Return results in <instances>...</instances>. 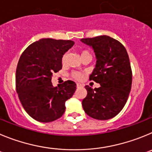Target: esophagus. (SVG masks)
I'll return each instance as SVG.
<instances>
[{
    "mask_svg": "<svg viewBox=\"0 0 152 152\" xmlns=\"http://www.w3.org/2000/svg\"><path fill=\"white\" fill-rule=\"evenodd\" d=\"M81 86H83V85L80 84V83H76V87H77V88H79V87H81Z\"/></svg>",
    "mask_w": 152,
    "mask_h": 152,
    "instance_id": "1",
    "label": "esophagus"
}]
</instances>
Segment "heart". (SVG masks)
I'll return each instance as SVG.
<instances>
[{"instance_id":"obj_1","label":"heart","mask_w":152,"mask_h":152,"mask_svg":"<svg viewBox=\"0 0 152 152\" xmlns=\"http://www.w3.org/2000/svg\"><path fill=\"white\" fill-rule=\"evenodd\" d=\"M89 54V53H88V51H87V50H82L81 51V56H83L85 55V54ZM66 58H67V54H64V55L62 56V58H61V61H62L63 64H64V63L66 62ZM72 77L74 78V79H81L82 78H83V75H82L81 73H77V72H74V73H72Z\"/></svg>"}]
</instances>
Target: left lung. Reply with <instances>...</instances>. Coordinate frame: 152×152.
Wrapping results in <instances>:
<instances>
[{"instance_id": "left-lung-1", "label": "left lung", "mask_w": 152, "mask_h": 152, "mask_svg": "<svg viewBox=\"0 0 152 152\" xmlns=\"http://www.w3.org/2000/svg\"><path fill=\"white\" fill-rule=\"evenodd\" d=\"M94 50L96 64L90 80L99 83L93 89L86 86L87 95L82 104L89 117L106 120L117 116L125 106L132 86V70L122 44L107 35L82 39Z\"/></svg>"}]
</instances>
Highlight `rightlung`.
Wrapping results in <instances>:
<instances>
[{"mask_svg":"<svg viewBox=\"0 0 152 152\" xmlns=\"http://www.w3.org/2000/svg\"><path fill=\"white\" fill-rule=\"evenodd\" d=\"M73 45L70 40L42 39L22 54L16 67V91L23 108L34 120L52 122L65 112V102L73 95L76 84L68 80L54 87L51 77L62 69V56Z\"/></svg>","mask_w":152,"mask_h":152,"instance_id":"obj_1","label":"right lung"}]
</instances>
